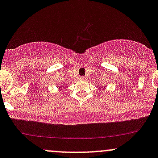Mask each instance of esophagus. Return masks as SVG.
<instances>
[{
	"instance_id": "34e87169",
	"label": "esophagus",
	"mask_w": 158,
	"mask_h": 158,
	"mask_svg": "<svg viewBox=\"0 0 158 158\" xmlns=\"http://www.w3.org/2000/svg\"><path fill=\"white\" fill-rule=\"evenodd\" d=\"M79 79H81V80H83L84 77H80V78H79Z\"/></svg>"
}]
</instances>
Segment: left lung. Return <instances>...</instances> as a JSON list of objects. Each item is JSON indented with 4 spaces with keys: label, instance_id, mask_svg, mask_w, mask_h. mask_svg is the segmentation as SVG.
Returning a JSON list of instances; mask_svg holds the SVG:
<instances>
[{
    "label": "left lung",
    "instance_id": "1",
    "mask_svg": "<svg viewBox=\"0 0 158 158\" xmlns=\"http://www.w3.org/2000/svg\"><path fill=\"white\" fill-rule=\"evenodd\" d=\"M104 89H105V87H104Z\"/></svg>",
    "mask_w": 158,
    "mask_h": 158
}]
</instances>
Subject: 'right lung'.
I'll list each match as a JSON object with an SVG mask.
<instances>
[{"mask_svg": "<svg viewBox=\"0 0 158 158\" xmlns=\"http://www.w3.org/2000/svg\"><path fill=\"white\" fill-rule=\"evenodd\" d=\"M63 85H60V86H59V87H57V89H59V90L60 91H61V89H63Z\"/></svg>", "mask_w": 158, "mask_h": 158, "instance_id": "right-lung-1", "label": "right lung"}]
</instances>
